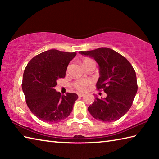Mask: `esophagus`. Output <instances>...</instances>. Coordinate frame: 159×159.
I'll list each match as a JSON object with an SVG mask.
<instances>
[{
  "instance_id": "esophagus-1",
  "label": "esophagus",
  "mask_w": 159,
  "mask_h": 159,
  "mask_svg": "<svg viewBox=\"0 0 159 159\" xmlns=\"http://www.w3.org/2000/svg\"><path fill=\"white\" fill-rule=\"evenodd\" d=\"M84 95H85V94L83 93H78V96H79V97H83Z\"/></svg>"
}]
</instances>
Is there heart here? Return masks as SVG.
Segmentation results:
<instances>
[{"mask_svg":"<svg viewBox=\"0 0 159 159\" xmlns=\"http://www.w3.org/2000/svg\"><path fill=\"white\" fill-rule=\"evenodd\" d=\"M92 61V59H88V58H86L85 59H83V64L87 62ZM87 85H88V82H87V80H83V79L77 80L74 83V87H75L76 89L79 90V91H82V92H84V91H85L87 89Z\"/></svg>","mask_w":159,"mask_h":159,"instance_id":"heart-1","label":"heart"}]
</instances>
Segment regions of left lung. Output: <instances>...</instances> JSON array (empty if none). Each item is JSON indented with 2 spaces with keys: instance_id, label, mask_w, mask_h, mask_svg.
<instances>
[{
  "instance_id": "1",
  "label": "left lung",
  "mask_w": 159,
  "mask_h": 159,
  "mask_svg": "<svg viewBox=\"0 0 159 159\" xmlns=\"http://www.w3.org/2000/svg\"><path fill=\"white\" fill-rule=\"evenodd\" d=\"M79 54L92 58L98 64L99 78L97 88L102 89L107 97H96L88 107L90 114L104 122L116 121L126 114L137 92L135 71L130 62L115 50L99 48Z\"/></svg>"
}]
</instances>
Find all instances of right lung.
I'll return each mask as SVG.
<instances>
[{
    "instance_id": "obj_1",
    "label": "right lung",
    "mask_w": 159,
    "mask_h": 159,
    "mask_svg": "<svg viewBox=\"0 0 159 159\" xmlns=\"http://www.w3.org/2000/svg\"><path fill=\"white\" fill-rule=\"evenodd\" d=\"M76 52L49 50L30 61L23 74L22 88L31 112L45 122L57 123L70 116L78 99L74 93L56 92L57 80L66 76L67 67Z\"/></svg>"
}]
</instances>
